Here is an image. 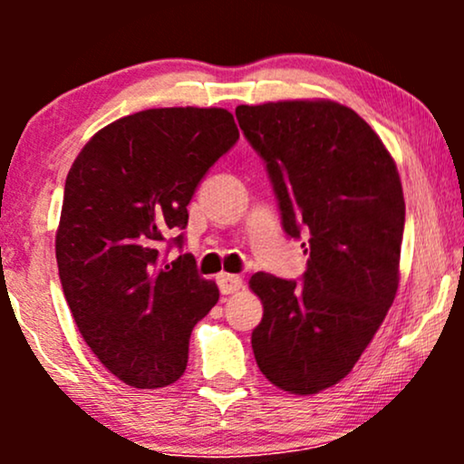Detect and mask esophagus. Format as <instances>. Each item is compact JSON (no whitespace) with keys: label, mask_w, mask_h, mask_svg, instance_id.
I'll return each mask as SVG.
<instances>
[{"label":"esophagus","mask_w":464,"mask_h":464,"mask_svg":"<svg viewBox=\"0 0 464 464\" xmlns=\"http://www.w3.org/2000/svg\"><path fill=\"white\" fill-rule=\"evenodd\" d=\"M218 285H219V291L224 295H230V294H237V291L243 287V278L238 275H219L218 276Z\"/></svg>","instance_id":"esophagus-1"}]
</instances>
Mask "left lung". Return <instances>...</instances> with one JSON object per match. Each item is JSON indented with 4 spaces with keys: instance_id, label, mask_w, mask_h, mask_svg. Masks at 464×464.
<instances>
[{
    "instance_id": "obj_1",
    "label": "left lung",
    "mask_w": 464,
    "mask_h": 464,
    "mask_svg": "<svg viewBox=\"0 0 464 464\" xmlns=\"http://www.w3.org/2000/svg\"><path fill=\"white\" fill-rule=\"evenodd\" d=\"M266 162L283 230L306 237L302 283L268 272L249 287L264 304L251 346L278 389L314 395L348 376L399 285L405 202L389 150L359 113L334 101L238 105Z\"/></svg>"
}]
</instances>
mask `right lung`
<instances>
[{
  "label": "right lung",
  "instance_id": "obj_1",
  "mask_svg": "<svg viewBox=\"0 0 464 464\" xmlns=\"http://www.w3.org/2000/svg\"><path fill=\"white\" fill-rule=\"evenodd\" d=\"M238 141L219 107H162L120 118L69 169L56 230L63 294L97 359L135 389L177 382L189 335L219 300L181 249L188 205L207 170Z\"/></svg>",
  "mask_w": 464,
  "mask_h": 464
}]
</instances>
